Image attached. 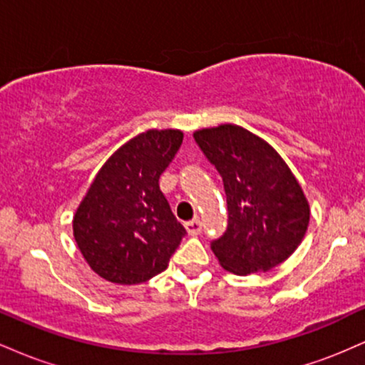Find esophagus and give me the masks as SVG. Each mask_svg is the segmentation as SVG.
<instances>
[{"instance_id": "34e87169", "label": "esophagus", "mask_w": 365, "mask_h": 365, "mask_svg": "<svg viewBox=\"0 0 365 365\" xmlns=\"http://www.w3.org/2000/svg\"><path fill=\"white\" fill-rule=\"evenodd\" d=\"M185 230H187L188 235H199V233L202 232V223H200L199 217H195V220L187 221Z\"/></svg>"}]
</instances>
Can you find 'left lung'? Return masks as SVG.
Instances as JSON below:
<instances>
[{"label": "left lung", "instance_id": "1", "mask_svg": "<svg viewBox=\"0 0 365 365\" xmlns=\"http://www.w3.org/2000/svg\"><path fill=\"white\" fill-rule=\"evenodd\" d=\"M194 139L223 178L228 226L211 249L226 271L266 273L287 261L307 232L311 209L276 150L238 125L202 128Z\"/></svg>", "mask_w": 365, "mask_h": 365}]
</instances>
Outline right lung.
<instances>
[{
	"label": "right lung",
	"instance_id": "obj_1",
	"mask_svg": "<svg viewBox=\"0 0 365 365\" xmlns=\"http://www.w3.org/2000/svg\"><path fill=\"white\" fill-rule=\"evenodd\" d=\"M180 130L130 139L96 175L73 216V237L94 273L111 283H144L168 267L185 237L159 188L182 145Z\"/></svg>",
	"mask_w": 365,
	"mask_h": 365
}]
</instances>
